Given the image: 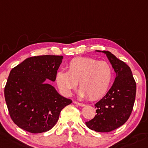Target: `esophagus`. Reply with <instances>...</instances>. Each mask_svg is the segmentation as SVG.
<instances>
[{"instance_id":"1","label":"esophagus","mask_w":148,"mask_h":148,"mask_svg":"<svg viewBox=\"0 0 148 148\" xmlns=\"http://www.w3.org/2000/svg\"><path fill=\"white\" fill-rule=\"evenodd\" d=\"M74 103L75 104H77V105L79 106H85V104L83 103H79V102H77V101H74Z\"/></svg>"}]
</instances>
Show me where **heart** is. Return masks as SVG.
Here are the masks:
<instances>
[{
	"instance_id": "b5f03b06",
	"label": "heart",
	"mask_w": 148,
	"mask_h": 148,
	"mask_svg": "<svg viewBox=\"0 0 148 148\" xmlns=\"http://www.w3.org/2000/svg\"><path fill=\"white\" fill-rule=\"evenodd\" d=\"M113 78L110 64L89 57H77L69 62L67 71L60 70L56 82L61 92L69 96L79 83V97L87 96L90 100L101 98L107 92Z\"/></svg>"
}]
</instances>
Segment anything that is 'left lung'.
Returning <instances> with one entry per match:
<instances>
[{"mask_svg": "<svg viewBox=\"0 0 148 148\" xmlns=\"http://www.w3.org/2000/svg\"><path fill=\"white\" fill-rule=\"evenodd\" d=\"M106 54L116 72L113 85L106 96L95 104V117L86 122L91 130L108 133L123 125L133 111L136 84L130 68L108 51L96 50Z\"/></svg>", "mask_w": 148, "mask_h": 148, "instance_id": "1", "label": "left lung"}]
</instances>
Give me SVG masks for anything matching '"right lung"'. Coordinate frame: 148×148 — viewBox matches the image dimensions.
<instances>
[{
    "instance_id": "right-lung-1",
    "label": "right lung",
    "mask_w": 148,
    "mask_h": 148,
    "mask_svg": "<svg viewBox=\"0 0 148 148\" xmlns=\"http://www.w3.org/2000/svg\"><path fill=\"white\" fill-rule=\"evenodd\" d=\"M63 56L26 59L12 69L4 90L9 114L18 127L32 133L52 129L60 112L71 103L49 84L54 82Z\"/></svg>"
}]
</instances>
